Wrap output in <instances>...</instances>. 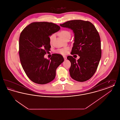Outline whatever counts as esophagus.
<instances>
[{
  "instance_id": "obj_1",
  "label": "esophagus",
  "mask_w": 120,
  "mask_h": 120,
  "mask_svg": "<svg viewBox=\"0 0 120 120\" xmlns=\"http://www.w3.org/2000/svg\"><path fill=\"white\" fill-rule=\"evenodd\" d=\"M63 58H64V60H66V59H67V57H66V56H63Z\"/></svg>"
}]
</instances>
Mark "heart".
Listing matches in <instances>:
<instances>
[{
  "mask_svg": "<svg viewBox=\"0 0 120 120\" xmlns=\"http://www.w3.org/2000/svg\"><path fill=\"white\" fill-rule=\"evenodd\" d=\"M58 34L61 38H62L64 40H66L67 38H68L69 37H71V32L68 30H62L60 31L59 32ZM54 38H55V34H52L50 35L49 39V42H50V44L52 43ZM68 49V48L65 47V48H63L62 49H58L56 51V52L58 53H60L61 54L64 55V54H66L67 53Z\"/></svg>",
  "mask_w": 120,
  "mask_h": 120,
  "instance_id": "b5f03b06",
  "label": "heart"
}]
</instances>
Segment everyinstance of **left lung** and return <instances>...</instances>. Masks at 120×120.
<instances>
[{"mask_svg":"<svg viewBox=\"0 0 120 120\" xmlns=\"http://www.w3.org/2000/svg\"><path fill=\"white\" fill-rule=\"evenodd\" d=\"M60 25L73 30L75 42L71 54L80 57L77 61L71 56L67 57L71 63V77L79 82L89 80L95 73L102 54L100 37L97 29L91 22L81 20H71Z\"/></svg>","mask_w":120,"mask_h":120,"instance_id":"obj_1","label":"left lung"}]
</instances>
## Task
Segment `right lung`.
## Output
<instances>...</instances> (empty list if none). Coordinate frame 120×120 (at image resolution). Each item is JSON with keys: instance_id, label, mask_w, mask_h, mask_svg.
<instances>
[{"instance_id": "1", "label": "right lung", "mask_w": 120, "mask_h": 120, "mask_svg": "<svg viewBox=\"0 0 120 120\" xmlns=\"http://www.w3.org/2000/svg\"><path fill=\"white\" fill-rule=\"evenodd\" d=\"M60 29L59 26L52 22H34L21 33L20 62L28 77L35 83L43 85L54 80L56 69L64 61L59 54H54L49 60L44 58L51 48L49 36Z\"/></svg>"}]
</instances>
